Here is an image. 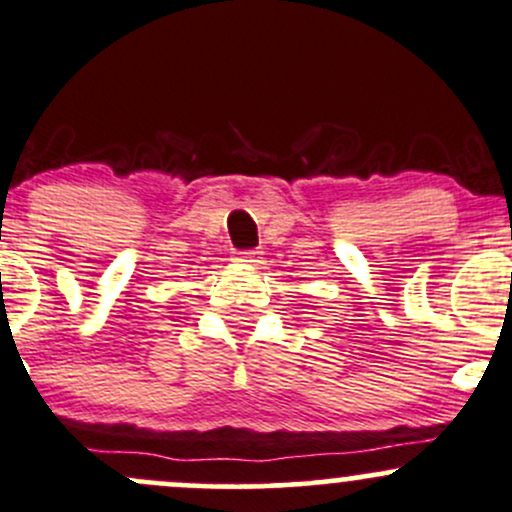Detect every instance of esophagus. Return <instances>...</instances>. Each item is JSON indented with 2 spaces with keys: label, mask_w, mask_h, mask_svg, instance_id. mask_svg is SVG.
Segmentation results:
<instances>
[{
  "label": "esophagus",
  "mask_w": 512,
  "mask_h": 512,
  "mask_svg": "<svg viewBox=\"0 0 512 512\" xmlns=\"http://www.w3.org/2000/svg\"><path fill=\"white\" fill-rule=\"evenodd\" d=\"M235 262H238V265H255V262H260V257H257L255 250H250V252H240V255L235 257Z\"/></svg>",
  "instance_id": "obj_1"
}]
</instances>
